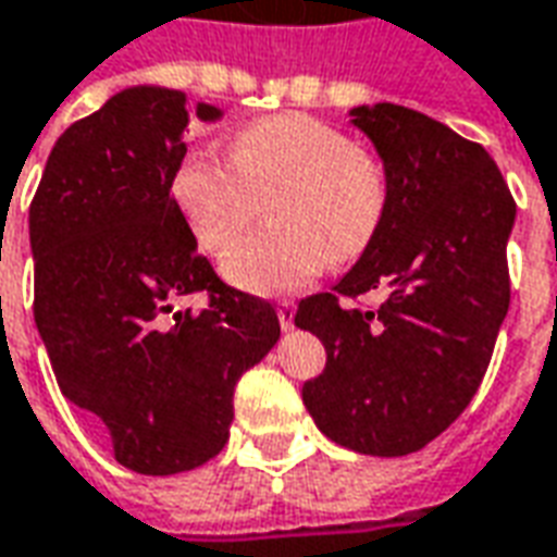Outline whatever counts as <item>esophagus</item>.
I'll return each instance as SVG.
<instances>
[{"label": "esophagus", "instance_id": "obj_1", "mask_svg": "<svg viewBox=\"0 0 557 557\" xmlns=\"http://www.w3.org/2000/svg\"><path fill=\"white\" fill-rule=\"evenodd\" d=\"M277 319H280V329H283V332H289L292 325H295V305H292V301H280Z\"/></svg>", "mask_w": 557, "mask_h": 557}]
</instances>
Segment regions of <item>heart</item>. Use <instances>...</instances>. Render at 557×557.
I'll list each match as a JSON object with an SVG mask.
<instances>
[{"label":"heart","instance_id":"1","mask_svg":"<svg viewBox=\"0 0 557 557\" xmlns=\"http://www.w3.org/2000/svg\"><path fill=\"white\" fill-rule=\"evenodd\" d=\"M228 157L208 147L189 150L174 171L171 196L208 252L228 250L258 215V201L272 198V228L225 256V277L240 289H305L329 259L356 262L386 220V162L313 116L250 123L232 138Z\"/></svg>","mask_w":557,"mask_h":557}]
</instances>
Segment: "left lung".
Segmentation results:
<instances>
[{
    "label": "left lung",
    "instance_id": "1",
    "mask_svg": "<svg viewBox=\"0 0 557 557\" xmlns=\"http://www.w3.org/2000/svg\"><path fill=\"white\" fill-rule=\"evenodd\" d=\"M392 177L386 220L295 325L325 346L301 388L317 428L361 455H410L465 413L509 310L516 201L485 147L404 104L352 108ZM387 298L352 308L368 290Z\"/></svg>",
    "mask_w": 557,
    "mask_h": 557
}]
</instances>
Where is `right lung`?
Segmentation results:
<instances>
[{
	"label": "right lung",
	"instance_id": "obj_1",
	"mask_svg": "<svg viewBox=\"0 0 557 557\" xmlns=\"http://www.w3.org/2000/svg\"><path fill=\"white\" fill-rule=\"evenodd\" d=\"M186 123L181 89L116 92L62 132L29 205L35 325L60 392L144 476L223 449L240 373L280 337L274 307L216 277L171 196ZM193 290L209 307L174 311Z\"/></svg>",
	"mask_w": 557,
	"mask_h": 557
}]
</instances>
